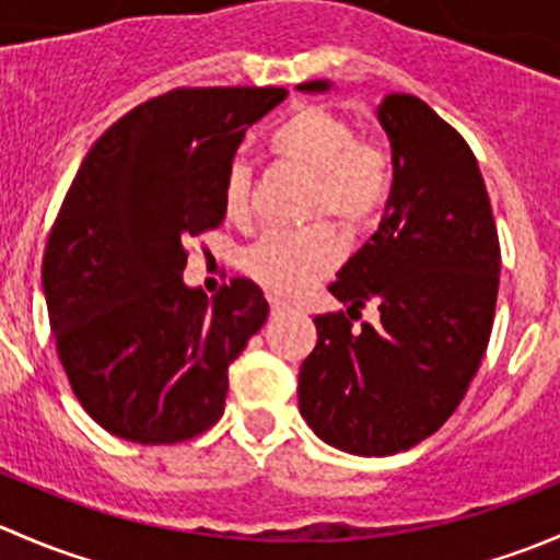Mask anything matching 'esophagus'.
<instances>
[{"instance_id":"obj_1","label":"esophagus","mask_w":560,"mask_h":560,"mask_svg":"<svg viewBox=\"0 0 560 560\" xmlns=\"http://www.w3.org/2000/svg\"><path fill=\"white\" fill-rule=\"evenodd\" d=\"M287 312H290V306H287V303H281V301L270 303V316H284Z\"/></svg>"}]
</instances>
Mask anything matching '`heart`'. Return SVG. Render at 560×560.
Segmentation results:
<instances>
[{"label": "heart", "mask_w": 560, "mask_h": 560, "mask_svg": "<svg viewBox=\"0 0 560 560\" xmlns=\"http://www.w3.org/2000/svg\"><path fill=\"white\" fill-rule=\"evenodd\" d=\"M276 162L308 178V219L327 217L347 230L374 224L395 191V165L385 145L358 138V129L322 105H301L268 135ZM224 217L244 222L252 208V167L233 160L222 184ZM338 262L336 235L325 224L301 233H268L246 248L244 268L279 298L312 290Z\"/></svg>", "instance_id": "b5f03b06"}]
</instances>
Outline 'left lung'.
Segmentation results:
<instances>
[{"mask_svg":"<svg viewBox=\"0 0 560 560\" xmlns=\"http://www.w3.org/2000/svg\"><path fill=\"white\" fill-rule=\"evenodd\" d=\"M298 89L327 92L330 83ZM376 116L393 145V200L330 284L349 308L314 319L298 400L322 442L385 457L433 436L471 385L493 330L501 246L460 132L411 94H389ZM371 300L381 322L354 328Z\"/></svg>","mask_w":560,"mask_h":560,"instance_id":"8db88e82","label":"left lung"}]
</instances>
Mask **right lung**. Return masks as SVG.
I'll return each instance as SVG.
<instances>
[{
  "instance_id": "obj_1",
  "label": "right lung",
  "mask_w": 560,
  "mask_h": 560,
  "mask_svg": "<svg viewBox=\"0 0 560 560\" xmlns=\"http://www.w3.org/2000/svg\"><path fill=\"white\" fill-rule=\"evenodd\" d=\"M284 97L276 86L173 89L107 127L78 167L43 290L72 393L113 436L178 444L224 415L230 363L270 308L248 279L213 301L186 287V241L224 222V171Z\"/></svg>"
}]
</instances>
